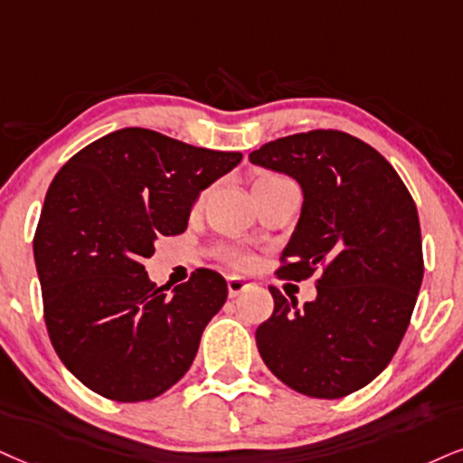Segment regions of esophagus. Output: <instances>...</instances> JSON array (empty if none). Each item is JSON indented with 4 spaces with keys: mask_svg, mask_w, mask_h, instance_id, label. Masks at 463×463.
Returning a JSON list of instances; mask_svg holds the SVG:
<instances>
[{
    "mask_svg": "<svg viewBox=\"0 0 463 463\" xmlns=\"http://www.w3.org/2000/svg\"><path fill=\"white\" fill-rule=\"evenodd\" d=\"M249 288H250V283L247 281V279L236 277V275L227 277V292H230L232 298H236V296H241L242 292H247Z\"/></svg>",
    "mask_w": 463,
    "mask_h": 463,
    "instance_id": "34e87169",
    "label": "esophagus"
}]
</instances>
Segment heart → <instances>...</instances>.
<instances>
[{
    "mask_svg": "<svg viewBox=\"0 0 463 463\" xmlns=\"http://www.w3.org/2000/svg\"><path fill=\"white\" fill-rule=\"evenodd\" d=\"M279 180H288V178H283V175H264V178H260L258 182H255V186L272 184V182H279ZM255 186H253V188H255ZM202 199H203V197H199L197 205L202 203ZM222 255H225V260L230 261L232 266H236V268H247V266L253 264V255H250L249 250H244V249H227Z\"/></svg>",
    "mask_w": 463,
    "mask_h": 463,
    "instance_id": "b5f03b06",
    "label": "heart"
}]
</instances>
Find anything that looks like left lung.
<instances>
[{
	"label": "left lung",
	"mask_w": 463,
	"mask_h": 463,
	"mask_svg": "<svg viewBox=\"0 0 463 463\" xmlns=\"http://www.w3.org/2000/svg\"><path fill=\"white\" fill-rule=\"evenodd\" d=\"M302 188L298 225L279 277L319 272L316 300L298 307L270 288L275 311L255 341L289 389L339 399L378 378L412 317L423 281L419 213L378 150L341 130L281 137L249 154Z\"/></svg>",
	"instance_id": "1"
}]
</instances>
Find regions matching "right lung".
Here are the masks:
<instances>
[{"label": "right lung", "instance_id": "1", "mask_svg": "<svg viewBox=\"0 0 463 463\" xmlns=\"http://www.w3.org/2000/svg\"><path fill=\"white\" fill-rule=\"evenodd\" d=\"M242 161L147 128H122L77 152L44 197L33 260L49 339L66 369L113 402H147L186 373L227 300L197 268L169 292L144 260L186 230L199 193Z\"/></svg>", "mask_w": 463, "mask_h": 463}]
</instances>
